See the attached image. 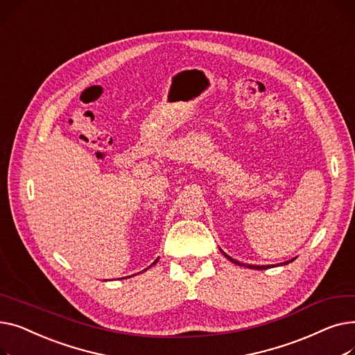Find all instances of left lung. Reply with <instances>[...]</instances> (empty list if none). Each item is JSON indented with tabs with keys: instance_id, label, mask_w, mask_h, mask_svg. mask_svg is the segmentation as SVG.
Wrapping results in <instances>:
<instances>
[{
	"instance_id": "obj_1",
	"label": "left lung",
	"mask_w": 355,
	"mask_h": 355,
	"mask_svg": "<svg viewBox=\"0 0 355 355\" xmlns=\"http://www.w3.org/2000/svg\"><path fill=\"white\" fill-rule=\"evenodd\" d=\"M223 254H225L229 260H230V262H233V263H236V265H239V266H243V263H240V262H237V260H234V259H232L230 256H227L225 252H223ZM293 260V259H292ZM292 260H289V262H292ZM289 262H285V263H281V265H286V263H289ZM249 268H252V269H259V270H265V269H269L270 268V265H268V266H259V265H250Z\"/></svg>"
}]
</instances>
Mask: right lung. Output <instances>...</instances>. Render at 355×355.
<instances>
[{
	"label": "right lung",
	"mask_w": 355,
	"mask_h": 355,
	"mask_svg": "<svg viewBox=\"0 0 355 355\" xmlns=\"http://www.w3.org/2000/svg\"><path fill=\"white\" fill-rule=\"evenodd\" d=\"M157 260H158V259H157ZM157 260H155V262H154V263H153V265H155V263H157ZM153 265H151V266H153ZM145 270H146V269H145Z\"/></svg>",
	"instance_id": "obj_1"
}]
</instances>
